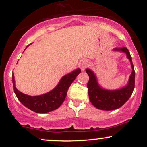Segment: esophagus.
Returning a JSON list of instances; mask_svg holds the SVG:
<instances>
[{
  "instance_id": "obj_1",
  "label": "esophagus",
  "mask_w": 147,
  "mask_h": 147,
  "mask_svg": "<svg viewBox=\"0 0 147 147\" xmlns=\"http://www.w3.org/2000/svg\"><path fill=\"white\" fill-rule=\"evenodd\" d=\"M79 67H80L81 70H82V71H84L85 69L88 67V61L86 59H83L81 61L80 63H79Z\"/></svg>"
}]
</instances>
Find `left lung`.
Returning <instances> with one entry per match:
<instances>
[{
  "label": "left lung",
  "instance_id": "left-lung-1",
  "mask_svg": "<svg viewBox=\"0 0 147 147\" xmlns=\"http://www.w3.org/2000/svg\"><path fill=\"white\" fill-rule=\"evenodd\" d=\"M113 51L125 53L126 57L131 62L132 72L125 86L116 90L104 88L99 84L97 76L94 72L89 68L86 70V72L89 76V81L87 84L89 99L92 105L100 110L112 111L120 108L129 100L135 87L134 66L129 50L125 47H123L120 48H114Z\"/></svg>",
  "mask_w": 147,
  "mask_h": 147
}]
</instances>
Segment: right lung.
<instances>
[{
    "label": "right lung",
    "mask_w": 147,
    "mask_h": 147,
    "mask_svg": "<svg viewBox=\"0 0 147 147\" xmlns=\"http://www.w3.org/2000/svg\"><path fill=\"white\" fill-rule=\"evenodd\" d=\"M30 45H31V43L28 45L25 49ZM80 72V68H77L70 73L64 75L55 88L46 93L37 96H30L20 92L15 86L14 75L13 74L12 82L14 92L21 104L34 112L38 113L51 112L58 109L64 102L69 87Z\"/></svg>",
    "instance_id": "right-lung-1"
}]
</instances>
